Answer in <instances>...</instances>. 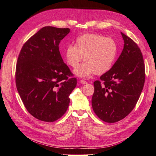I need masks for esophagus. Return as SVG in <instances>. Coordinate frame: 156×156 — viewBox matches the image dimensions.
<instances>
[{"instance_id":"1","label":"esophagus","mask_w":156,"mask_h":156,"mask_svg":"<svg viewBox=\"0 0 156 156\" xmlns=\"http://www.w3.org/2000/svg\"><path fill=\"white\" fill-rule=\"evenodd\" d=\"M80 83L82 84H87V82L83 80V79H82V80H80Z\"/></svg>"}]
</instances>
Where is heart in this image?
I'll return each instance as SVG.
<instances>
[{"label":"heart","mask_w":156,"mask_h":156,"mask_svg":"<svg viewBox=\"0 0 156 156\" xmlns=\"http://www.w3.org/2000/svg\"><path fill=\"white\" fill-rule=\"evenodd\" d=\"M117 51L114 39L100 34H87L76 39L75 46L66 48L64 58L68 65L75 68L84 57L86 62L75 69L74 74L86 77L93 73L102 75L107 72L114 64Z\"/></svg>","instance_id":"b5f03b06"}]
</instances>
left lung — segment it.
<instances>
[{
  "label": "left lung",
  "instance_id": "left-lung-1",
  "mask_svg": "<svg viewBox=\"0 0 156 156\" xmlns=\"http://www.w3.org/2000/svg\"><path fill=\"white\" fill-rule=\"evenodd\" d=\"M124 40L121 54L113 66L94 82L92 106L105 122H115L130 113L143 90L145 64L136 43L121 33Z\"/></svg>",
  "mask_w": 156,
  "mask_h": 156
}]
</instances>
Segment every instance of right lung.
Here are the masks:
<instances>
[{
    "label": "right lung",
    "mask_w": 156,
    "mask_h": 156,
    "mask_svg": "<svg viewBox=\"0 0 156 156\" xmlns=\"http://www.w3.org/2000/svg\"><path fill=\"white\" fill-rule=\"evenodd\" d=\"M69 31L43 27L25 43L19 55L16 89L27 111L40 121L54 122L62 117L77 84L59 50V42Z\"/></svg>",
    "instance_id": "obj_1"
}]
</instances>
